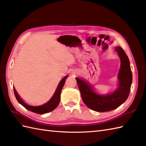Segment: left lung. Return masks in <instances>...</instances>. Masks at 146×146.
<instances>
[{
	"label": "left lung",
	"instance_id": "1",
	"mask_svg": "<svg viewBox=\"0 0 146 146\" xmlns=\"http://www.w3.org/2000/svg\"><path fill=\"white\" fill-rule=\"evenodd\" d=\"M115 51L120 58L121 66L117 76L118 88L112 93L107 95L97 94L90 83L78 77L76 78L83 102L94 111L106 112L113 110L124 102L129 96L132 82L130 61L121 47H116Z\"/></svg>",
	"mask_w": 146,
	"mask_h": 146
}]
</instances>
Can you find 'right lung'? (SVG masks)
<instances>
[{
    "mask_svg": "<svg viewBox=\"0 0 146 146\" xmlns=\"http://www.w3.org/2000/svg\"><path fill=\"white\" fill-rule=\"evenodd\" d=\"M68 77V76H66L62 80L60 81L58 86L56 88V90L55 92V93L52 97V98L49 100V101H48L46 104L44 105H42L40 106H31L27 104H25L20 98V96L18 95V94H17L15 88L13 87L14 88V92H15V97L17 102H18L20 104L23 105V107H25L26 109L29 110V111H31L37 114H44V113L50 112L58 107L60 101L61 92L64 85L65 81Z\"/></svg>",
    "mask_w": 146,
    "mask_h": 146,
    "instance_id": "add662e5",
    "label": "right lung"
}]
</instances>
